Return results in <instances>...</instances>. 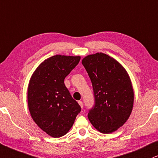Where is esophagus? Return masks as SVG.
Returning <instances> with one entry per match:
<instances>
[{"label":"esophagus","mask_w":158,"mask_h":158,"mask_svg":"<svg viewBox=\"0 0 158 158\" xmlns=\"http://www.w3.org/2000/svg\"><path fill=\"white\" fill-rule=\"evenodd\" d=\"M78 103H79V104L81 106V108H83V103H82V101H78Z\"/></svg>","instance_id":"34e87169"}]
</instances>
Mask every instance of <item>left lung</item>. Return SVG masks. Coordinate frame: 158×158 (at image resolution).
Listing matches in <instances>:
<instances>
[{"label":"left lung","instance_id":"1","mask_svg":"<svg viewBox=\"0 0 158 158\" xmlns=\"http://www.w3.org/2000/svg\"><path fill=\"white\" fill-rule=\"evenodd\" d=\"M81 63L90 78L95 96L89 120L99 132H114L132 112L134 92L128 73L118 61L102 52L86 56Z\"/></svg>","mask_w":158,"mask_h":158}]
</instances>
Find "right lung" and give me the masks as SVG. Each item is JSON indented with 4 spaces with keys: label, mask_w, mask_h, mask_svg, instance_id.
<instances>
[{
    "label": "right lung",
    "mask_w": 158,
    "mask_h": 158,
    "mask_svg": "<svg viewBox=\"0 0 158 158\" xmlns=\"http://www.w3.org/2000/svg\"><path fill=\"white\" fill-rule=\"evenodd\" d=\"M80 59V56H52L37 67L30 79V113L38 126L52 137L66 134L81 111L64 84L65 78Z\"/></svg>",
    "instance_id": "right-lung-1"
}]
</instances>
